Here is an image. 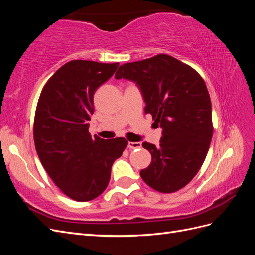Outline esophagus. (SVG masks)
I'll return each mask as SVG.
<instances>
[{
  "mask_svg": "<svg viewBox=\"0 0 255 255\" xmlns=\"http://www.w3.org/2000/svg\"><path fill=\"white\" fill-rule=\"evenodd\" d=\"M128 149H137V148H141V142H132V141H128Z\"/></svg>",
  "mask_w": 255,
  "mask_h": 255,
  "instance_id": "34e87169",
  "label": "esophagus"
}]
</instances>
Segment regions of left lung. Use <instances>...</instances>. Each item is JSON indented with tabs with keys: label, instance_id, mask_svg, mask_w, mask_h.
I'll list each match as a JSON object with an SVG mask.
<instances>
[{
	"label": "left lung",
	"instance_id": "8db88e82",
	"mask_svg": "<svg viewBox=\"0 0 255 255\" xmlns=\"http://www.w3.org/2000/svg\"><path fill=\"white\" fill-rule=\"evenodd\" d=\"M116 79L138 84L145 114L163 128L158 148L143 142L152 161L140 171L149 186L171 194L186 186L202 167L213 136L212 103L202 76L167 54L123 64Z\"/></svg>",
	"mask_w": 255,
	"mask_h": 255
}]
</instances>
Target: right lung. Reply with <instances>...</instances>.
I'll list each match as a JSON object with an SVG mask.
<instances>
[{"instance_id":"1","label":"right lung","mask_w":255,"mask_h":255,"mask_svg":"<svg viewBox=\"0 0 255 255\" xmlns=\"http://www.w3.org/2000/svg\"><path fill=\"white\" fill-rule=\"evenodd\" d=\"M119 63L68 61L43 86L35 112L34 142L43 168L64 194L79 202L99 197L111 179L114 161L128 145L123 137L91 138L94 95Z\"/></svg>"}]
</instances>
